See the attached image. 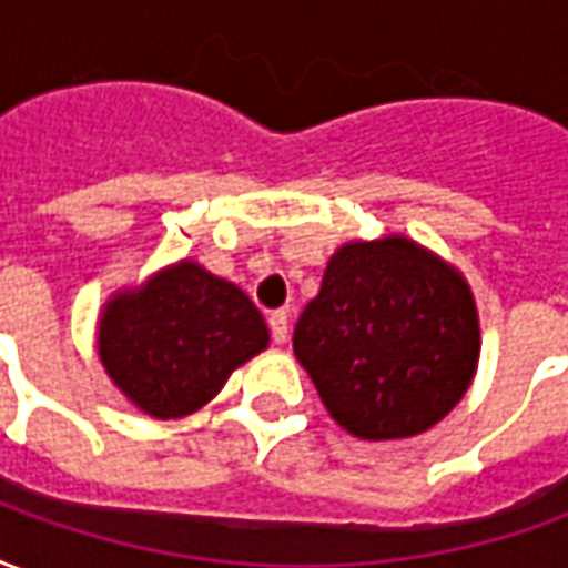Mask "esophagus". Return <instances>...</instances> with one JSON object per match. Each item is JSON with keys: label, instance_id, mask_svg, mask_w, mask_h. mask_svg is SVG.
Returning a JSON list of instances; mask_svg holds the SVG:
<instances>
[{"label": "esophagus", "instance_id": "esophagus-1", "mask_svg": "<svg viewBox=\"0 0 568 568\" xmlns=\"http://www.w3.org/2000/svg\"><path fill=\"white\" fill-rule=\"evenodd\" d=\"M267 325H271L273 344H285V341H288V313H285V310H273Z\"/></svg>", "mask_w": 568, "mask_h": 568}]
</instances>
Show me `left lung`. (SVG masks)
<instances>
[{"mask_svg":"<svg viewBox=\"0 0 568 568\" xmlns=\"http://www.w3.org/2000/svg\"><path fill=\"white\" fill-rule=\"evenodd\" d=\"M292 346L337 426L362 440L414 438L468 393L480 322L450 261L389 234L334 252Z\"/></svg>","mask_w":568,"mask_h":568,"instance_id":"obj_1","label":"left lung"}]
</instances>
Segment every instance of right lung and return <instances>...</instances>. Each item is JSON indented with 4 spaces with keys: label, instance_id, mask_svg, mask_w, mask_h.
I'll list each match as a JSON object with an SVG mask.
<instances>
[{
    "label": "right lung",
    "instance_id": "obj_1",
    "mask_svg": "<svg viewBox=\"0 0 568 568\" xmlns=\"http://www.w3.org/2000/svg\"><path fill=\"white\" fill-rule=\"evenodd\" d=\"M271 332L243 288L182 258L105 301L97 353L130 405L179 419L210 405Z\"/></svg>",
    "mask_w": 568,
    "mask_h": 568
}]
</instances>
